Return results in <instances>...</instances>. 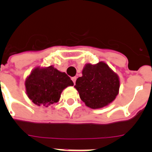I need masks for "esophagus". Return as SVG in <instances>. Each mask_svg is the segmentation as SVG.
I'll list each match as a JSON object with an SVG mask.
<instances>
[{"instance_id":"1","label":"esophagus","mask_w":152,"mask_h":152,"mask_svg":"<svg viewBox=\"0 0 152 152\" xmlns=\"http://www.w3.org/2000/svg\"><path fill=\"white\" fill-rule=\"evenodd\" d=\"M72 80H73V82H74V84H75V82H76V80H77V77H73L72 78Z\"/></svg>"}]
</instances>
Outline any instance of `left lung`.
Returning <instances> with one entry per match:
<instances>
[{
    "label": "left lung",
    "mask_w": 152,
    "mask_h": 152,
    "mask_svg": "<svg viewBox=\"0 0 152 152\" xmlns=\"http://www.w3.org/2000/svg\"><path fill=\"white\" fill-rule=\"evenodd\" d=\"M75 88L80 100L91 109H100L110 104L119 94L120 81L104 61L97 64L87 63L82 70V76L76 80Z\"/></svg>",
    "instance_id": "obj_1"
}]
</instances>
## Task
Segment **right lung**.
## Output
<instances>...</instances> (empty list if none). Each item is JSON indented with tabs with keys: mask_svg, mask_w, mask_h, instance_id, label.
<instances>
[{
	"mask_svg": "<svg viewBox=\"0 0 152 152\" xmlns=\"http://www.w3.org/2000/svg\"><path fill=\"white\" fill-rule=\"evenodd\" d=\"M73 85L68 75L53 65L36 67L25 80L26 93L29 100L36 105L45 107L58 102L63 90Z\"/></svg>",
	"mask_w": 152,
	"mask_h": 152,
	"instance_id": "add662e5",
	"label": "right lung"
}]
</instances>
